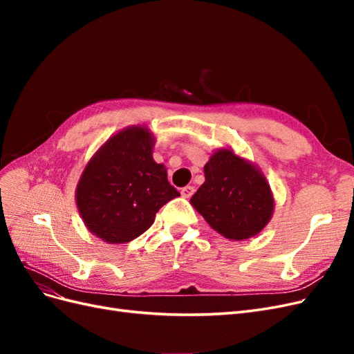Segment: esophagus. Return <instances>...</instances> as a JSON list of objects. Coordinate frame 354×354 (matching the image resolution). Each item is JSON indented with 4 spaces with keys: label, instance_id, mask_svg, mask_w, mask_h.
Returning <instances> with one entry per match:
<instances>
[{
    "label": "esophagus",
    "instance_id": "esophagus-1",
    "mask_svg": "<svg viewBox=\"0 0 354 354\" xmlns=\"http://www.w3.org/2000/svg\"><path fill=\"white\" fill-rule=\"evenodd\" d=\"M194 192H195L194 186H185V187H181L180 194H181V196H183V198H190L192 195H194Z\"/></svg>",
    "mask_w": 354,
    "mask_h": 354
}]
</instances>
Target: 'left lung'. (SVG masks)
<instances>
[{"label": "left lung", "mask_w": 354, "mask_h": 354, "mask_svg": "<svg viewBox=\"0 0 354 354\" xmlns=\"http://www.w3.org/2000/svg\"><path fill=\"white\" fill-rule=\"evenodd\" d=\"M205 183L192 205L209 226L229 239L260 233L273 212V196L264 176L229 149L216 152L203 167Z\"/></svg>", "instance_id": "1"}]
</instances>
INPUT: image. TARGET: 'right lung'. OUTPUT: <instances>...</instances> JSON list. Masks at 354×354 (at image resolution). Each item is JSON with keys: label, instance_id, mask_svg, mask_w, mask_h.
Segmentation results:
<instances>
[{"label": "right lung", "instance_id": "obj_1", "mask_svg": "<svg viewBox=\"0 0 354 354\" xmlns=\"http://www.w3.org/2000/svg\"><path fill=\"white\" fill-rule=\"evenodd\" d=\"M153 137L131 127L109 138L85 167L77 205L91 233L109 243L130 242L152 226L156 212L180 196L152 158Z\"/></svg>", "mask_w": 354, "mask_h": 354}]
</instances>
